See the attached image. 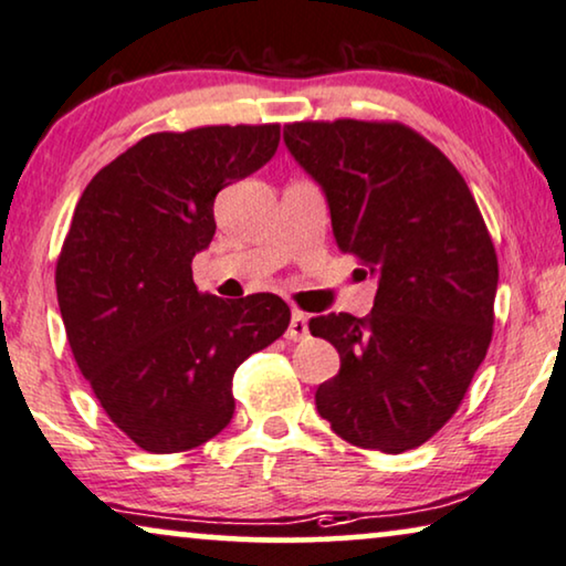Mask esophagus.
<instances>
[{
	"mask_svg": "<svg viewBox=\"0 0 566 566\" xmlns=\"http://www.w3.org/2000/svg\"><path fill=\"white\" fill-rule=\"evenodd\" d=\"M305 336H307V315L300 313V310H294L290 317V325H286V338L300 340Z\"/></svg>",
	"mask_w": 566,
	"mask_h": 566,
	"instance_id": "1",
	"label": "esophagus"
}]
</instances>
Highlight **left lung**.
<instances>
[{"label":"left lung","mask_w":566,"mask_h":566,"mask_svg":"<svg viewBox=\"0 0 566 566\" xmlns=\"http://www.w3.org/2000/svg\"><path fill=\"white\" fill-rule=\"evenodd\" d=\"M286 150L323 189L338 249L377 280L366 317L328 313L340 371L315 392L340 439L402 453L457 412L492 340L497 256L467 181L400 123H292Z\"/></svg>","instance_id":"1"}]
</instances>
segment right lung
I'll return each instance as SVG.
<instances>
[{
	"label": "right lung",
	"instance_id": "obj_1",
	"mask_svg": "<svg viewBox=\"0 0 566 566\" xmlns=\"http://www.w3.org/2000/svg\"><path fill=\"white\" fill-rule=\"evenodd\" d=\"M280 125L154 133L76 202L55 292L71 354L109 420L140 449H195L230 423L233 374L290 325L276 294L200 292L192 259L214 235V197L259 171Z\"/></svg>",
	"mask_w": 566,
	"mask_h": 566
}]
</instances>
